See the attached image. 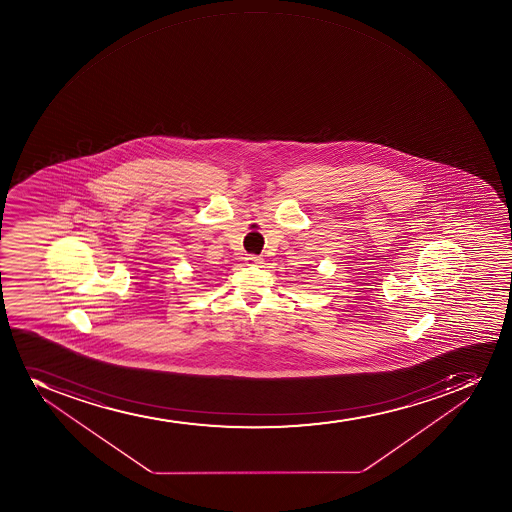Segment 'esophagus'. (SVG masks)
Returning <instances> with one entry per match:
<instances>
[{"label":"esophagus","mask_w":512,"mask_h":512,"mask_svg":"<svg viewBox=\"0 0 512 512\" xmlns=\"http://www.w3.org/2000/svg\"><path fill=\"white\" fill-rule=\"evenodd\" d=\"M247 262L248 264L257 265L262 262V259H260L259 255H248Z\"/></svg>","instance_id":"1"}]
</instances>
